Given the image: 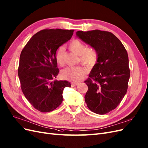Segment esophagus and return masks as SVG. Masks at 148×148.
<instances>
[{
  "label": "esophagus",
  "mask_w": 148,
  "mask_h": 148,
  "mask_svg": "<svg viewBox=\"0 0 148 148\" xmlns=\"http://www.w3.org/2000/svg\"><path fill=\"white\" fill-rule=\"evenodd\" d=\"M79 84L78 83H71V86H72V87H75V86H78Z\"/></svg>",
  "instance_id": "1"
}]
</instances>
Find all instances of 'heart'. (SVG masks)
Listing matches in <instances>:
<instances>
[{
  "label": "heart",
  "mask_w": 148,
  "mask_h": 148,
  "mask_svg": "<svg viewBox=\"0 0 148 148\" xmlns=\"http://www.w3.org/2000/svg\"><path fill=\"white\" fill-rule=\"evenodd\" d=\"M69 48L70 51L79 56L81 63L89 67L93 66L97 60L98 54L97 51L94 48H87L85 43L78 39H73L69 43ZM64 48L60 47L57 50L56 54L57 62L60 66H63L64 64ZM86 73V70L84 67L76 66L64 69L61 72V76L64 79L76 83L82 79Z\"/></svg>",
  "instance_id": "heart-1"
}]
</instances>
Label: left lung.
<instances>
[{"instance_id":"8db88e82","label":"left lung","mask_w":148,"mask_h":148,"mask_svg":"<svg viewBox=\"0 0 148 148\" xmlns=\"http://www.w3.org/2000/svg\"><path fill=\"white\" fill-rule=\"evenodd\" d=\"M76 34L98 54L89 78L84 81L88 87L86 103L96 114L108 113L118 106L127 92L130 78L128 54L120 40L110 32L94 30Z\"/></svg>"}]
</instances>
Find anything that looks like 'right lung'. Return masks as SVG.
<instances>
[{
	"label": "right lung",
	"instance_id": "obj_1",
	"mask_svg": "<svg viewBox=\"0 0 148 148\" xmlns=\"http://www.w3.org/2000/svg\"><path fill=\"white\" fill-rule=\"evenodd\" d=\"M73 32L60 29L40 30L21 53L18 70L21 88L29 103L39 111L47 113L58 108L62 102L64 88L71 86L67 81L54 80L59 73L56 54Z\"/></svg>",
	"mask_w": 148,
	"mask_h": 148
}]
</instances>
